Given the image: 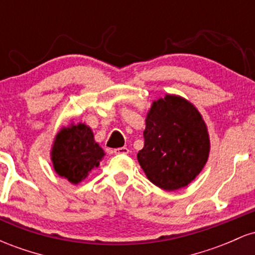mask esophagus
<instances>
[{"label": "esophagus", "mask_w": 255, "mask_h": 255, "mask_svg": "<svg viewBox=\"0 0 255 255\" xmlns=\"http://www.w3.org/2000/svg\"><path fill=\"white\" fill-rule=\"evenodd\" d=\"M128 152H129V150L127 147H119L114 150V153L115 154H127Z\"/></svg>", "instance_id": "1"}]
</instances>
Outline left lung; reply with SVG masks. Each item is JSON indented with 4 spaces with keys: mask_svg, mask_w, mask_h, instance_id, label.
<instances>
[{
    "mask_svg": "<svg viewBox=\"0 0 255 255\" xmlns=\"http://www.w3.org/2000/svg\"><path fill=\"white\" fill-rule=\"evenodd\" d=\"M145 144L137 162L148 180L164 191L188 186L210 153V137L200 113L180 96L152 103L146 116Z\"/></svg>",
    "mask_w": 255,
    "mask_h": 255,
    "instance_id": "obj_1",
    "label": "left lung"
}]
</instances>
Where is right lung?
Here are the masks:
<instances>
[{"mask_svg":"<svg viewBox=\"0 0 255 255\" xmlns=\"http://www.w3.org/2000/svg\"><path fill=\"white\" fill-rule=\"evenodd\" d=\"M103 148L93 139V133L85 124H71L57 133L51 150L55 171L71 183L78 184L97 168L104 157Z\"/></svg>","mask_w":255,"mask_h":255,"instance_id":"obj_1","label":"right lung"}]
</instances>
